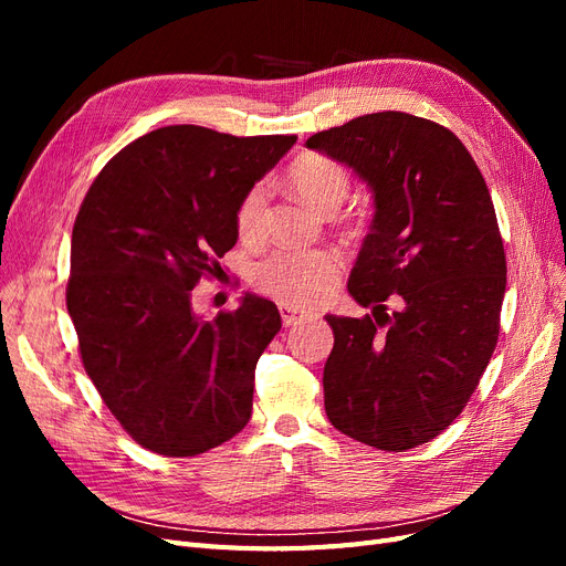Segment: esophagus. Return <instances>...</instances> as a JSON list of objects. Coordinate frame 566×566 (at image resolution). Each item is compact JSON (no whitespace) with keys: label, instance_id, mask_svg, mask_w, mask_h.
Returning <instances> with one entry per match:
<instances>
[{"label":"esophagus","instance_id":"1","mask_svg":"<svg viewBox=\"0 0 566 566\" xmlns=\"http://www.w3.org/2000/svg\"><path fill=\"white\" fill-rule=\"evenodd\" d=\"M279 310H281L283 325H287V328H290V325H297V323H300V321H304V318H310V314H306V312H297V310H293V306H285V304H281Z\"/></svg>","mask_w":566,"mask_h":566}]
</instances>
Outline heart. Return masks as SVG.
Segmentation results:
<instances>
[{"label":"heart","instance_id":"1","mask_svg":"<svg viewBox=\"0 0 566 566\" xmlns=\"http://www.w3.org/2000/svg\"><path fill=\"white\" fill-rule=\"evenodd\" d=\"M287 186L321 214L335 212L349 191V172L337 160L325 156H300L287 169ZM266 188L254 184L235 205V231L243 241H260L264 233ZM339 256L325 250H281L264 256L252 269V283L293 310L323 304L335 293L339 281Z\"/></svg>","mask_w":566,"mask_h":566}]
</instances>
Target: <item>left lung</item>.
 I'll list each match as a JSON object with an SVG mask.
<instances>
[{
    "label": "left lung",
    "mask_w": 566,
    "mask_h": 566,
    "mask_svg": "<svg viewBox=\"0 0 566 566\" xmlns=\"http://www.w3.org/2000/svg\"><path fill=\"white\" fill-rule=\"evenodd\" d=\"M306 148L354 169L375 205L347 285L373 314L325 316V413L368 447L416 449L462 413L499 342L507 266L486 181L451 129L399 111L354 117ZM391 294L402 306L387 315Z\"/></svg>",
    "instance_id": "obj_1"
}]
</instances>
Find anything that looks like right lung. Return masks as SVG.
<instances>
[{"instance_id":"obj_1","label":"right lung","mask_w":566,"mask_h":566,"mask_svg":"<svg viewBox=\"0 0 566 566\" xmlns=\"http://www.w3.org/2000/svg\"><path fill=\"white\" fill-rule=\"evenodd\" d=\"M297 136L169 125L101 169L73 227L65 287L84 370L144 449L188 458L243 430L254 368L281 331L276 304L245 293L205 321L202 276L238 241L235 205Z\"/></svg>"}]
</instances>
